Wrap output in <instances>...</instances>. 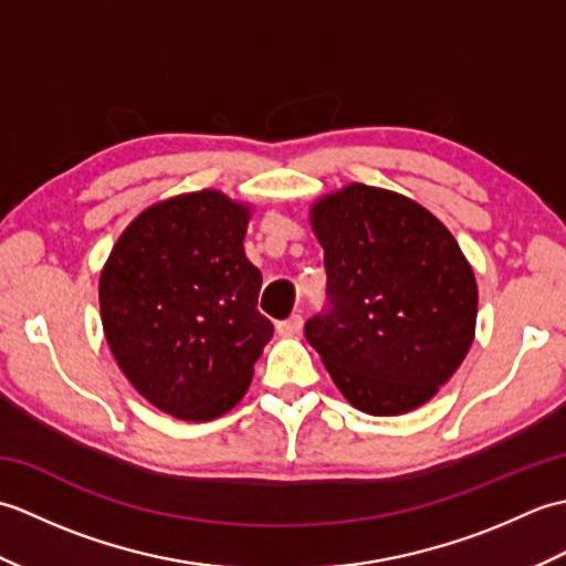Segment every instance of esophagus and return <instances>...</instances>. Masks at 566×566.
I'll list each match as a JSON object with an SVG mask.
<instances>
[{
  "label": "esophagus",
  "instance_id": "1",
  "mask_svg": "<svg viewBox=\"0 0 566 566\" xmlns=\"http://www.w3.org/2000/svg\"><path fill=\"white\" fill-rule=\"evenodd\" d=\"M302 326H304V318L298 316V314H294V316H290V318H284V321L276 323V333L286 335V338H292V335L302 333Z\"/></svg>",
  "mask_w": 566,
  "mask_h": 566
}]
</instances>
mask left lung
<instances>
[{
	"mask_svg": "<svg viewBox=\"0 0 566 566\" xmlns=\"http://www.w3.org/2000/svg\"><path fill=\"white\" fill-rule=\"evenodd\" d=\"M328 304L304 326L359 411L396 416L436 396L474 340L476 282L452 233L420 203L350 185L311 209Z\"/></svg>",
	"mask_w": 566,
	"mask_h": 566,
	"instance_id": "left-lung-1",
	"label": "left lung"
}]
</instances>
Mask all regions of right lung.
I'll use <instances>...</instances> for the list:
<instances>
[{
    "label": "right lung",
    "mask_w": 566,
    "mask_h": 566,
    "mask_svg": "<svg viewBox=\"0 0 566 566\" xmlns=\"http://www.w3.org/2000/svg\"><path fill=\"white\" fill-rule=\"evenodd\" d=\"M248 207L203 189L155 203L116 240L99 276L106 343L136 391L182 420L243 399L274 326L245 258Z\"/></svg>",
    "instance_id": "obj_1"
}]
</instances>
